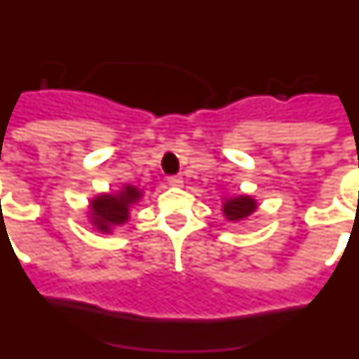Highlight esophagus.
Wrapping results in <instances>:
<instances>
[{
  "instance_id": "1",
  "label": "esophagus",
  "mask_w": 359,
  "mask_h": 359,
  "mask_svg": "<svg viewBox=\"0 0 359 359\" xmlns=\"http://www.w3.org/2000/svg\"><path fill=\"white\" fill-rule=\"evenodd\" d=\"M168 184L182 186V177H179V175H171V177H168Z\"/></svg>"
}]
</instances>
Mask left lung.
Returning a JSON list of instances; mask_svg holds the SVG:
<instances>
[{
  "mask_svg": "<svg viewBox=\"0 0 359 359\" xmlns=\"http://www.w3.org/2000/svg\"><path fill=\"white\" fill-rule=\"evenodd\" d=\"M257 210V201L250 195H236L222 198V213L228 221L241 222Z\"/></svg>",
  "mask_w": 359,
  "mask_h": 359,
  "instance_id": "obj_1",
  "label": "left lung"
}]
</instances>
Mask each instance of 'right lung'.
<instances>
[{
	"label": "right lung",
	"mask_w": 359,
	"mask_h": 359,
	"mask_svg": "<svg viewBox=\"0 0 359 359\" xmlns=\"http://www.w3.org/2000/svg\"><path fill=\"white\" fill-rule=\"evenodd\" d=\"M144 197L142 189L133 184H123L120 191L100 194L89 201V221L95 230L102 233H111L116 226L129 221L131 208Z\"/></svg>",
	"instance_id": "obj_1"
}]
</instances>
